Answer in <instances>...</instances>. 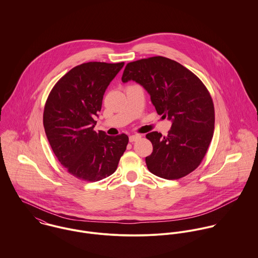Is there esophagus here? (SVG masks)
<instances>
[{"instance_id":"34e87169","label":"esophagus","mask_w":258,"mask_h":258,"mask_svg":"<svg viewBox=\"0 0 258 258\" xmlns=\"http://www.w3.org/2000/svg\"><path fill=\"white\" fill-rule=\"evenodd\" d=\"M141 139V135H131L130 137H129V141L130 142H135V141H138V140H140Z\"/></svg>"}]
</instances>
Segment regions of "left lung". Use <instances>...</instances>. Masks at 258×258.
I'll use <instances>...</instances> for the list:
<instances>
[{
    "mask_svg": "<svg viewBox=\"0 0 258 258\" xmlns=\"http://www.w3.org/2000/svg\"><path fill=\"white\" fill-rule=\"evenodd\" d=\"M130 80L140 84L157 113L172 122L168 136L156 131L146 135L153 145L148 170L167 180L183 178L199 167L213 139L215 108L208 89L187 69L163 56L129 62L122 81Z\"/></svg>",
    "mask_w": 258,
    "mask_h": 258,
    "instance_id": "8db88e82",
    "label": "left lung"
}]
</instances>
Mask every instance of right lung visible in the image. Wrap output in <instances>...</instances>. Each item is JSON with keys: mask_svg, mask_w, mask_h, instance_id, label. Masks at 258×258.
<instances>
[{"mask_svg": "<svg viewBox=\"0 0 258 258\" xmlns=\"http://www.w3.org/2000/svg\"><path fill=\"white\" fill-rule=\"evenodd\" d=\"M124 62H87L62 76L50 91L43 127L54 155L74 177L87 182L112 175L128 144V136L94 131L95 117L111 81Z\"/></svg>", "mask_w": 258, "mask_h": 258, "instance_id": "obj_1", "label": "right lung"}]
</instances>
